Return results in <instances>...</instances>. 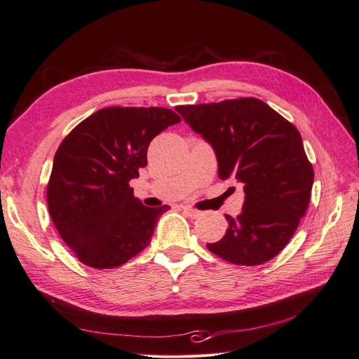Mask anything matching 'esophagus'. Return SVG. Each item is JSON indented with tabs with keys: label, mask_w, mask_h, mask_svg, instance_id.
Masks as SVG:
<instances>
[{
	"label": "esophagus",
	"mask_w": 359,
	"mask_h": 359,
	"mask_svg": "<svg viewBox=\"0 0 359 359\" xmlns=\"http://www.w3.org/2000/svg\"><path fill=\"white\" fill-rule=\"evenodd\" d=\"M182 211L187 217H190V219H198V217L201 215V212L198 210L191 208V206H182Z\"/></svg>",
	"instance_id": "esophagus-1"
}]
</instances>
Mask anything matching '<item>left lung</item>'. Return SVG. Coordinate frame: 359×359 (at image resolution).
Segmentation results:
<instances>
[{"instance_id": "left-lung-1", "label": "left lung", "mask_w": 359, "mask_h": 359, "mask_svg": "<svg viewBox=\"0 0 359 359\" xmlns=\"http://www.w3.org/2000/svg\"><path fill=\"white\" fill-rule=\"evenodd\" d=\"M196 133L212 145L219 177L244 186L243 212L211 253L244 266L276 257L295 233L310 202L314 172L297 127L255 97L178 106Z\"/></svg>"}]
</instances>
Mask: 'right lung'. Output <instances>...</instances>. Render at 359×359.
I'll use <instances>...</instances> for the list:
<instances>
[{
	"label": "right lung",
	"mask_w": 359,
	"mask_h": 359,
	"mask_svg": "<svg viewBox=\"0 0 359 359\" xmlns=\"http://www.w3.org/2000/svg\"><path fill=\"white\" fill-rule=\"evenodd\" d=\"M181 121L166 107H103L60 144L48 182V208L62 241L82 264L116 268L151 243L168 205L148 208L130 180L147 166L149 142Z\"/></svg>",
	"instance_id": "add662e5"
}]
</instances>
